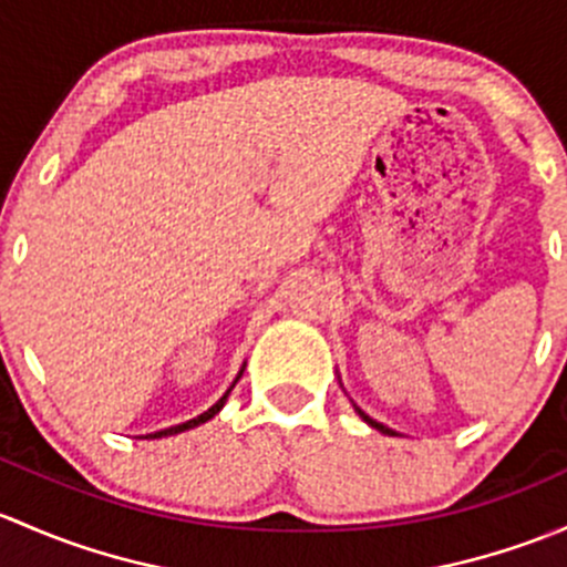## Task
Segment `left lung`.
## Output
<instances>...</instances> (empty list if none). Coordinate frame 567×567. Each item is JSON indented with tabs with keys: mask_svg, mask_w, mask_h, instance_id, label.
<instances>
[{
	"mask_svg": "<svg viewBox=\"0 0 567 567\" xmlns=\"http://www.w3.org/2000/svg\"><path fill=\"white\" fill-rule=\"evenodd\" d=\"M354 412H358V414H360V417H363V420H365V423H369V425H371V429L382 431V434H388V436H393V434H395V431H393V429H388V425H384V423H379V420H373V417H369V414H365L363 410H360V406H358V404H354Z\"/></svg>",
	"mask_w": 567,
	"mask_h": 567,
	"instance_id": "left-lung-1",
	"label": "left lung"
}]
</instances>
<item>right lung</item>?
Instances as JSON below:
<instances>
[{"mask_svg":"<svg viewBox=\"0 0 567 567\" xmlns=\"http://www.w3.org/2000/svg\"><path fill=\"white\" fill-rule=\"evenodd\" d=\"M243 371H245V363H243V369H240V373H237V379L235 382L229 384V390H226L224 395H220L218 401H215L213 406H209L207 412H202L198 414V417H194V420H185V423H179V425H168V429H161V431H153V434H147L144 436V440H163V436H174V434H183V431H190V429H196V425H202V423H207V420H213L215 414H218L220 410H224V404H226V399H229V393H231V388H235L237 382H240V377H243Z\"/></svg>","mask_w":567,"mask_h":567,"instance_id":"add662e5","label":"right lung"}]
</instances>
